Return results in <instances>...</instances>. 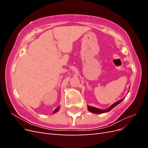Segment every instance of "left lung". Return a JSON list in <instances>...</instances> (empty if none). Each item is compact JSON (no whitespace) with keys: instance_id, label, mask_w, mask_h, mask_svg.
Returning a JSON list of instances; mask_svg holds the SVG:
<instances>
[{"instance_id":"8db88e82","label":"left lung","mask_w":148,"mask_h":148,"mask_svg":"<svg viewBox=\"0 0 148 148\" xmlns=\"http://www.w3.org/2000/svg\"><path fill=\"white\" fill-rule=\"evenodd\" d=\"M123 100V99H120V100H119V101L115 102L114 104H113L112 105V106L109 107V108H108V109H106V110H101V109L96 108V107L89 106H88V109L89 111H90L91 112L95 113V114H102V113L107 112L110 111L111 109H112L114 107H115L116 106L118 105V104H119V103L122 102Z\"/></svg>"}]
</instances>
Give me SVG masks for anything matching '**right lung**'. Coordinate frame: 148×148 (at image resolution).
I'll return each instance as SVG.
<instances>
[{
    "label": "right lung",
    "mask_w": 148,
    "mask_h": 148,
    "mask_svg": "<svg viewBox=\"0 0 148 148\" xmlns=\"http://www.w3.org/2000/svg\"><path fill=\"white\" fill-rule=\"evenodd\" d=\"M59 107H57V108H56L54 110H53V114H55L56 112H57L58 110H59Z\"/></svg>",
    "instance_id": "add662e5"
}]
</instances>
